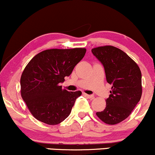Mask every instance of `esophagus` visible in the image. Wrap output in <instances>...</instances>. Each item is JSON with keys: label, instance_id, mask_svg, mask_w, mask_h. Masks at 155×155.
<instances>
[{"label": "esophagus", "instance_id": "1", "mask_svg": "<svg viewBox=\"0 0 155 155\" xmlns=\"http://www.w3.org/2000/svg\"><path fill=\"white\" fill-rule=\"evenodd\" d=\"M83 94L85 97H87L89 98V99H94V95H91V94H86V93H83Z\"/></svg>", "mask_w": 155, "mask_h": 155}]
</instances>
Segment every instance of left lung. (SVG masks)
I'll return each instance as SVG.
<instances>
[{
	"label": "left lung",
	"instance_id": "8db88e82",
	"mask_svg": "<svg viewBox=\"0 0 155 155\" xmlns=\"http://www.w3.org/2000/svg\"><path fill=\"white\" fill-rule=\"evenodd\" d=\"M92 53L103 65L106 80L112 85L105 110L96 115L107 124H119L129 116L141 99L140 68L127 54L113 46L93 48Z\"/></svg>",
	"mask_w": 155,
	"mask_h": 155
}]
</instances>
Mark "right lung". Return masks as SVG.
I'll return each mask as SVG.
<instances>
[{
	"label": "right lung",
	"instance_id": "right-lung-1",
	"mask_svg": "<svg viewBox=\"0 0 155 155\" xmlns=\"http://www.w3.org/2000/svg\"><path fill=\"white\" fill-rule=\"evenodd\" d=\"M85 48L50 49L37 54L21 76V95L35 118L57 125L70 115L81 91L68 92L59 85L83 58Z\"/></svg>",
	"mask_w": 155,
	"mask_h": 155
}]
</instances>
